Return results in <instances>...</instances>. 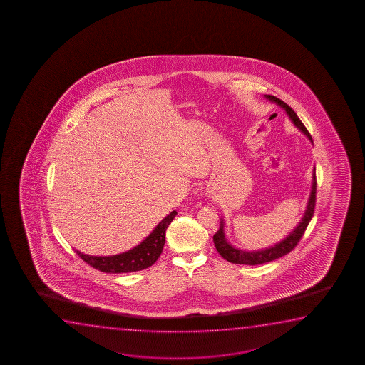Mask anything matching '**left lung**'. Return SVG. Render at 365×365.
I'll use <instances>...</instances> for the list:
<instances>
[{
    "label": "left lung",
    "instance_id": "left-lung-1",
    "mask_svg": "<svg viewBox=\"0 0 365 365\" xmlns=\"http://www.w3.org/2000/svg\"><path fill=\"white\" fill-rule=\"evenodd\" d=\"M265 97L269 98L270 101H273L275 103H278L282 108H284L287 115H289L292 122L309 138L310 142H313L309 132L305 128V125L302 123L299 117L297 115V113H295L292 107L287 105L284 101L277 98L275 96L265 95ZM315 195H317V177H315V172H313V185H312L309 202H308V205H307L304 217L300 220L298 227L287 238L282 240L280 243H277L274 247H270V248H267V250H257V252H245V250H237L235 247H232L230 245V242L225 238L223 222H222L220 230H217L215 235H213L215 250H218V253L225 260H228L230 263H235V264H263V263H268V262L278 259L280 257L288 255L299 243L300 238L304 235L305 230H307V227L309 225L312 217L314 215L315 200H317Z\"/></svg>",
    "mask_w": 365,
    "mask_h": 365
}]
</instances>
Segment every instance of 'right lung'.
Instances as JSON below:
<instances>
[{
  "mask_svg": "<svg viewBox=\"0 0 365 365\" xmlns=\"http://www.w3.org/2000/svg\"><path fill=\"white\" fill-rule=\"evenodd\" d=\"M175 215V210L170 212V215L160 220V225L155 227L153 232L140 245L125 253L110 257H93L83 255L80 250H76V253L80 255L81 259L85 260L87 264L103 273H130L145 269L155 264V260L160 258L165 245V230Z\"/></svg>",
  "mask_w": 365,
  "mask_h": 365,
  "instance_id": "add662e5",
  "label": "right lung"
}]
</instances>
